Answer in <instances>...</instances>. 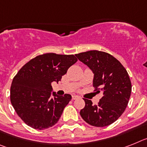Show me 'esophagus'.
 Instances as JSON below:
<instances>
[{
	"mask_svg": "<svg viewBox=\"0 0 147 147\" xmlns=\"http://www.w3.org/2000/svg\"><path fill=\"white\" fill-rule=\"evenodd\" d=\"M78 98H79V96H78V95H72V100H76V99H78Z\"/></svg>",
	"mask_w": 147,
	"mask_h": 147,
	"instance_id": "obj_1",
	"label": "esophagus"
}]
</instances>
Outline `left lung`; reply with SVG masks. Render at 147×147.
<instances>
[{"mask_svg": "<svg viewBox=\"0 0 147 147\" xmlns=\"http://www.w3.org/2000/svg\"><path fill=\"white\" fill-rule=\"evenodd\" d=\"M79 61L94 73L95 91L103 92L98 105L84 98L85 107L80 112L83 119L98 127L109 126L123 114L129 100L132 84L127 70L109 53L91 50L76 54Z\"/></svg>", "mask_w": 147, "mask_h": 147, "instance_id": "1", "label": "left lung"}]
</instances>
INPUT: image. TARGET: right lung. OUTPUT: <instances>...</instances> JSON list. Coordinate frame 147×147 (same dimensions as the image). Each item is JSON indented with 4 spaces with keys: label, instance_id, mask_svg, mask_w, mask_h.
<instances>
[{
    "label": "right lung",
    "instance_id": "right-lung-1",
    "mask_svg": "<svg viewBox=\"0 0 147 147\" xmlns=\"http://www.w3.org/2000/svg\"><path fill=\"white\" fill-rule=\"evenodd\" d=\"M78 61L73 55L46 53L36 56L20 69L12 81L10 100L18 115L35 129L54 126L72 96L52 93V84L58 82Z\"/></svg>",
    "mask_w": 147,
    "mask_h": 147
}]
</instances>
